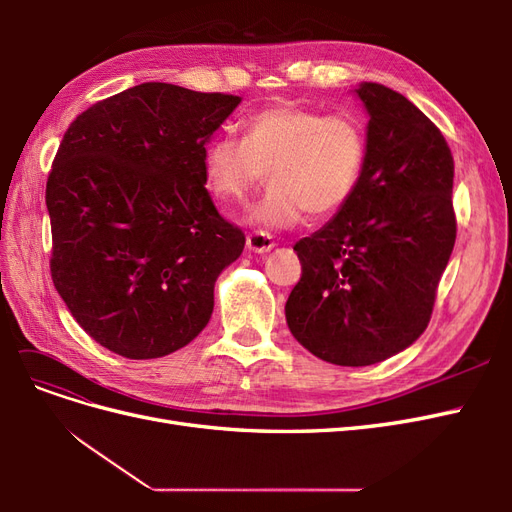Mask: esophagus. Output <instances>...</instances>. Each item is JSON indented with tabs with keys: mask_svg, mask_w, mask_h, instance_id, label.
I'll list each match as a JSON object with an SVG mask.
<instances>
[{
	"mask_svg": "<svg viewBox=\"0 0 512 512\" xmlns=\"http://www.w3.org/2000/svg\"><path fill=\"white\" fill-rule=\"evenodd\" d=\"M247 250L254 254H267L273 250V237L265 230H254L252 235H247Z\"/></svg>",
	"mask_w": 512,
	"mask_h": 512,
	"instance_id": "34e87169",
	"label": "esophagus"
}]
</instances>
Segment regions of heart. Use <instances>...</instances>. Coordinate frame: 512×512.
Instances as JSON below:
<instances>
[{
	"label": "heart",
	"mask_w": 512,
	"mask_h": 512,
	"mask_svg": "<svg viewBox=\"0 0 512 512\" xmlns=\"http://www.w3.org/2000/svg\"><path fill=\"white\" fill-rule=\"evenodd\" d=\"M367 158V136L354 115L277 104L247 117L245 138L218 134L203 147L207 188L222 200H243L265 179L271 188L245 220L288 228L329 218L352 198Z\"/></svg>",
	"instance_id": "1"
}]
</instances>
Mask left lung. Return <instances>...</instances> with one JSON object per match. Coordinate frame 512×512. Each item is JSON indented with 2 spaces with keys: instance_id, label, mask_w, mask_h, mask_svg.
I'll use <instances>...</instances> for the list:
<instances>
[{
  "instance_id": "left-lung-1",
  "label": "left lung",
  "mask_w": 512,
  "mask_h": 512,
  "mask_svg": "<svg viewBox=\"0 0 512 512\" xmlns=\"http://www.w3.org/2000/svg\"><path fill=\"white\" fill-rule=\"evenodd\" d=\"M367 158L348 203L294 245L303 275L286 301L297 342L318 359L365 367L427 329L453 254L455 164L425 113L380 83H361Z\"/></svg>"
}]
</instances>
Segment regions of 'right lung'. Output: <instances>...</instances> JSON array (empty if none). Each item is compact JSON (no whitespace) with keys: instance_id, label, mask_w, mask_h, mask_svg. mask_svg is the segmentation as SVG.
<instances>
[{"instance_id":"1","label":"right lung","mask_w":512,"mask_h":512,"mask_svg":"<svg viewBox=\"0 0 512 512\" xmlns=\"http://www.w3.org/2000/svg\"><path fill=\"white\" fill-rule=\"evenodd\" d=\"M241 104L143 83L76 117L46 181L51 275L83 331L126 359L188 346L245 235L205 190L203 147Z\"/></svg>"}]
</instances>
